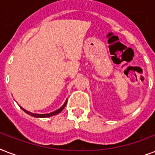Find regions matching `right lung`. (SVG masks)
I'll return each instance as SVG.
<instances>
[{"mask_svg": "<svg viewBox=\"0 0 155 155\" xmlns=\"http://www.w3.org/2000/svg\"><path fill=\"white\" fill-rule=\"evenodd\" d=\"M67 102H68V100H66L65 103L63 104V105L61 106L60 108H58V109H57V110L54 111V112H51V113H31V112H29V111L25 110V108H23L22 107H21V108L22 109L25 113H26L27 114H29V115L32 116V117H37V118H46V117H52V116H54V115H57V114H58V113H60V112H62V110H63V108H65L66 104H67Z\"/></svg>", "mask_w": 155, "mask_h": 155, "instance_id": "obj_1", "label": "right lung"}]
</instances>
